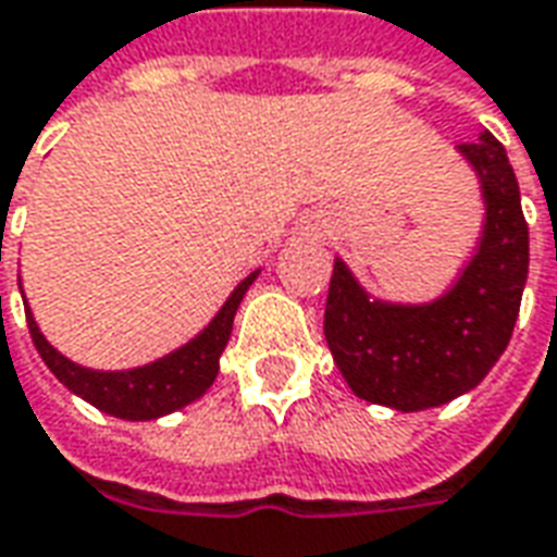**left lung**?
I'll list each match as a JSON object with an SVG mask.
<instances>
[{
    "label": "left lung",
    "mask_w": 557,
    "mask_h": 557,
    "mask_svg": "<svg viewBox=\"0 0 557 557\" xmlns=\"http://www.w3.org/2000/svg\"><path fill=\"white\" fill-rule=\"evenodd\" d=\"M483 197V231L456 282L429 302L372 297L335 258L323 335L354 396L411 413L471 393L510 345L528 282V224L507 149L488 132L456 146Z\"/></svg>",
    "instance_id": "1"
}]
</instances>
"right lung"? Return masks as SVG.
<instances>
[{"instance_id":"obj_1","label":"right lung","mask_w":557,"mask_h":557,"mask_svg":"<svg viewBox=\"0 0 557 557\" xmlns=\"http://www.w3.org/2000/svg\"><path fill=\"white\" fill-rule=\"evenodd\" d=\"M258 275L260 270L248 272L246 278L231 290V297L224 299L222 309L215 311V318L195 338H188L185 345L164 354L159 360L134 366V369H116V372L89 369V366H81V362L69 360L65 354H59L41 333L26 297H23V306H26V323H29L35 350L41 354L47 369L57 374L59 384L69 386L74 396L89 401L98 411L120 417V420L144 423V420H159L164 413L180 411L212 386L215 374H219V360H222L231 330H234L236 309ZM17 285L23 294L20 278Z\"/></svg>"}]
</instances>
